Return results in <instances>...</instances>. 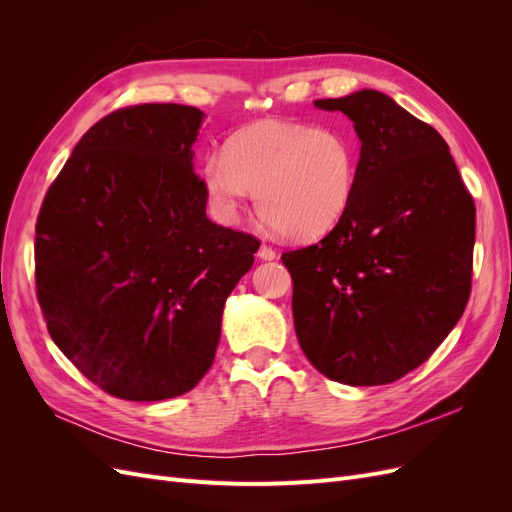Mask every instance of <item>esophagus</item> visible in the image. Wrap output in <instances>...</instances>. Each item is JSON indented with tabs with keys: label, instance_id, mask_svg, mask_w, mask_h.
Here are the masks:
<instances>
[{
	"label": "esophagus",
	"instance_id": "obj_1",
	"mask_svg": "<svg viewBox=\"0 0 512 512\" xmlns=\"http://www.w3.org/2000/svg\"><path fill=\"white\" fill-rule=\"evenodd\" d=\"M258 258H260V260H275V258H277V254H275L273 247H269V245H260Z\"/></svg>",
	"mask_w": 512,
	"mask_h": 512
}]
</instances>
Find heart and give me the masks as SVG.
<instances>
[{
    "mask_svg": "<svg viewBox=\"0 0 512 512\" xmlns=\"http://www.w3.org/2000/svg\"><path fill=\"white\" fill-rule=\"evenodd\" d=\"M203 190L215 218L235 224L256 194L260 218L282 237L309 241L344 218L359 179V143L344 130L265 119L203 162Z\"/></svg>",
    "mask_w": 512,
    "mask_h": 512,
    "instance_id": "1",
    "label": "heart"
}]
</instances>
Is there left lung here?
<instances>
[{
  "label": "left lung",
  "instance_id": "8db88e82",
  "mask_svg": "<svg viewBox=\"0 0 512 512\" xmlns=\"http://www.w3.org/2000/svg\"><path fill=\"white\" fill-rule=\"evenodd\" d=\"M314 106L354 123L359 179L327 237L282 254L294 331L322 376L389 384L425 363L466 309L474 200L444 138L382 91Z\"/></svg>",
  "mask_w": 512,
  "mask_h": 512
}]
</instances>
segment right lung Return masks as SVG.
Returning a JSON list of instances; mask_svg holds the SVG:
<instances>
[{
  "mask_svg": "<svg viewBox=\"0 0 512 512\" xmlns=\"http://www.w3.org/2000/svg\"><path fill=\"white\" fill-rule=\"evenodd\" d=\"M205 113L119 108L91 126L44 196L36 290L53 342L108 395L192 391L258 239L207 218L194 143Z\"/></svg>",
  "mask_w": 512,
  "mask_h": 512,
  "instance_id": "1",
  "label": "right lung"
}]
</instances>
